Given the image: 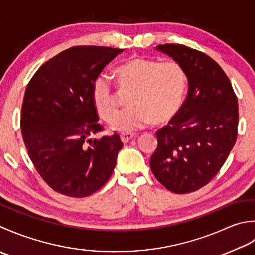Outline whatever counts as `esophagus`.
<instances>
[{
  "mask_svg": "<svg viewBox=\"0 0 255 255\" xmlns=\"http://www.w3.org/2000/svg\"><path fill=\"white\" fill-rule=\"evenodd\" d=\"M135 136L134 134H128V133H122V134H120V138H121V141L123 142V143H128L129 139L131 138H133Z\"/></svg>",
  "mask_w": 255,
  "mask_h": 255,
  "instance_id": "34e87169",
  "label": "esophagus"
}]
</instances>
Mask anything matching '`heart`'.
<instances>
[{"label": "heart", "instance_id": "obj_1", "mask_svg": "<svg viewBox=\"0 0 255 255\" xmlns=\"http://www.w3.org/2000/svg\"><path fill=\"white\" fill-rule=\"evenodd\" d=\"M119 87L131 91L128 110L112 123V128L132 132L152 122H168L181 107L186 90L184 69L176 61L158 62L143 57H129L114 69ZM92 99L97 112L106 121H112L119 112V103L111 81L100 75L92 82Z\"/></svg>", "mask_w": 255, "mask_h": 255}]
</instances>
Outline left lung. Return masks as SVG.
<instances>
[{
    "mask_svg": "<svg viewBox=\"0 0 255 255\" xmlns=\"http://www.w3.org/2000/svg\"><path fill=\"white\" fill-rule=\"evenodd\" d=\"M156 48L178 62L189 86L178 116L156 132L150 169L173 193H193L215 177L235 146L238 99L225 71L205 53L180 44Z\"/></svg>",
    "mask_w": 255,
    "mask_h": 255,
    "instance_id": "1",
    "label": "left lung"
}]
</instances>
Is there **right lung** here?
<instances>
[{
    "label": "right lung",
    "mask_w": 255,
    "mask_h": 255,
    "mask_svg": "<svg viewBox=\"0 0 255 255\" xmlns=\"http://www.w3.org/2000/svg\"><path fill=\"white\" fill-rule=\"evenodd\" d=\"M122 49L74 46L41 65L26 88L20 128L40 177L61 195L82 198L110 178L123 146L120 136L91 138L103 131L92 82Z\"/></svg>",
    "instance_id": "obj_1"
}]
</instances>
